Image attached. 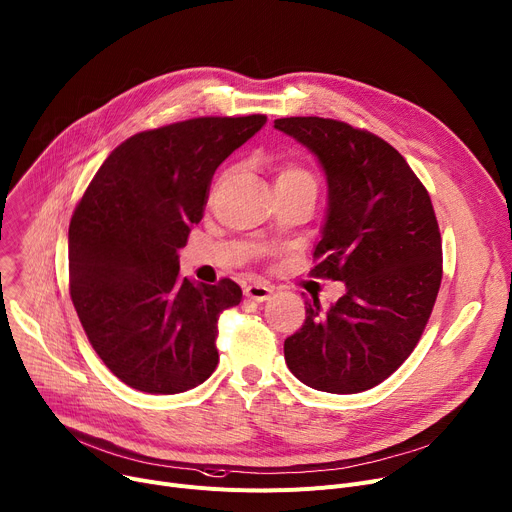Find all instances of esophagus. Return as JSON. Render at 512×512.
Listing matches in <instances>:
<instances>
[{
	"mask_svg": "<svg viewBox=\"0 0 512 512\" xmlns=\"http://www.w3.org/2000/svg\"><path fill=\"white\" fill-rule=\"evenodd\" d=\"M271 294H274V290H271L265 284H249V286H245V296L255 300V302H265V300L271 298Z\"/></svg>",
	"mask_w": 512,
	"mask_h": 512,
	"instance_id": "1",
	"label": "esophagus"
}]
</instances>
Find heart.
<instances>
[{"label": "heart", "mask_w": 512, "mask_h": 512, "mask_svg": "<svg viewBox=\"0 0 512 512\" xmlns=\"http://www.w3.org/2000/svg\"><path fill=\"white\" fill-rule=\"evenodd\" d=\"M280 179H313L309 173H304L302 168H296V166H290V168H284L282 173H280V177H278V181Z\"/></svg>", "instance_id": "1"}]
</instances>
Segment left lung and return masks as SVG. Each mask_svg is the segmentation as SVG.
Listing matches in <instances>:
<instances>
[{
    "mask_svg": "<svg viewBox=\"0 0 512 512\" xmlns=\"http://www.w3.org/2000/svg\"><path fill=\"white\" fill-rule=\"evenodd\" d=\"M325 177L327 210L313 276L344 282L323 311L304 300V325L284 342L294 377L325 393H362L405 362L428 323L442 278L432 201L387 142L321 117L276 119Z\"/></svg>",
    "mask_w": 512,
    "mask_h": 512,
    "instance_id": "1",
    "label": "left lung"
}]
</instances>
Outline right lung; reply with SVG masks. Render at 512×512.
<instances>
[{"label": "right lung", "instance_id": "1", "mask_svg": "<svg viewBox=\"0 0 512 512\" xmlns=\"http://www.w3.org/2000/svg\"><path fill=\"white\" fill-rule=\"evenodd\" d=\"M265 115L199 117L125 140L102 162L70 224V292L92 348L125 385L175 395L218 366V319L241 302L232 280L179 276L216 168Z\"/></svg>", "mask_w": 512, "mask_h": 512}]
</instances>
